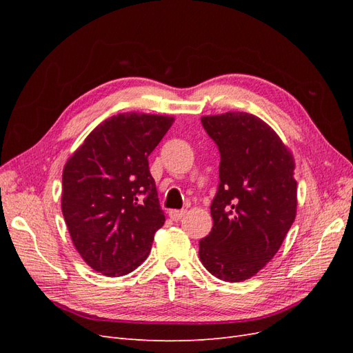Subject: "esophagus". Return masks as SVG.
Here are the masks:
<instances>
[{"instance_id":"obj_1","label":"esophagus","mask_w":353,"mask_h":353,"mask_svg":"<svg viewBox=\"0 0 353 353\" xmlns=\"http://www.w3.org/2000/svg\"><path fill=\"white\" fill-rule=\"evenodd\" d=\"M185 215V210H170L169 212V216L172 221H181Z\"/></svg>"}]
</instances>
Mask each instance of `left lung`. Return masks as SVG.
<instances>
[{"label": "left lung", "mask_w": 353, "mask_h": 353, "mask_svg": "<svg viewBox=\"0 0 353 353\" xmlns=\"http://www.w3.org/2000/svg\"><path fill=\"white\" fill-rule=\"evenodd\" d=\"M201 125L221 163L213 227L199 241V256L216 279L239 283L274 258L296 218L294 160L272 128L250 113L203 116Z\"/></svg>", "instance_id": "8db88e82"}]
</instances>
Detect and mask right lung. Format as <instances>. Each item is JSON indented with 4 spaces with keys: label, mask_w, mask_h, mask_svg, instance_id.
<instances>
[{
    "label": "right lung",
    "mask_w": 353,
    "mask_h": 353,
    "mask_svg": "<svg viewBox=\"0 0 353 353\" xmlns=\"http://www.w3.org/2000/svg\"><path fill=\"white\" fill-rule=\"evenodd\" d=\"M174 117L119 113L85 138L63 169L61 212L73 245L94 271L132 272L165 223L148 156Z\"/></svg>",
    "instance_id": "right-lung-1"
}]
</instances>
